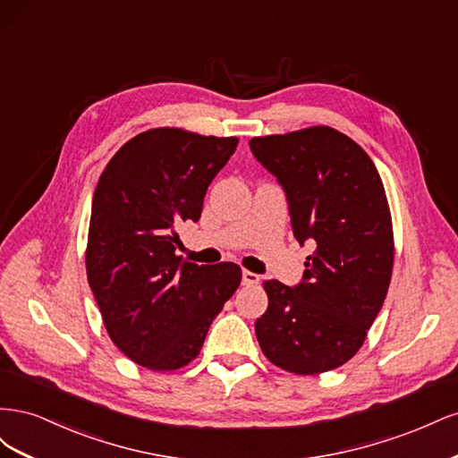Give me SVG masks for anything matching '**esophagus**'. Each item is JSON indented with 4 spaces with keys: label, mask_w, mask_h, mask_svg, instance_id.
Returning a JSON list of instances; mask_svg holds the SVG:
<instances>
[{
    "label": "esophagus",
    "mask_w": 458,
    "mask_h": 458,
    "mask_svg": "<svg viewBox=\"0 0 458 458\" xmlns=\"http://www.w3.org/2000/svg\"><path fill=\"white\" fill-rule=\"evenodd\" d=\"M259 283V275H256V273H252V271H242V284H246V286H250V284H258Z\"/></svg>",
    "instance_id": "34e87169"
}]
</instances>
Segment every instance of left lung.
<instances>
[{
    "label": "left lung",
    "instance_id": "left-lung-1",
    "mask_svg": "<svg viewBox=\"0 0 458 458\" xmlns=\"http://www.w3.org/2000/svg\"><path fill=\"white\" fill-rule=\"evenodd\" d=\"M250 148L283 185L298 242L315 244L300 284L263 283L259 348L294 374L342 367L363 345L392 281V214L377 165L328 126L254 137Z\"/></svg>",
    "mask_w": 458,
    "mask_h": 458
}]
</instances>
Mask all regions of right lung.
<instances>
[{
    "label": "right lung",
    "instance_id": "obj_1",
    "mask_svg": "<svg viewBox=\"0 0 458 458\" xmlns=\"http://www.w3.org/2000/svg\"><path fill=\"white\" fill-rule=\"evenodd\" d=\"M237 137L147 130L123 143L97 183L86 271L116 348L148 370L189 365L239 288L237 263L197 266L175 254L177 229L199 221L208 185Z\"/></svg>",
    "mask_w": 458,
    "mask_h": 458
}]
</instances>
